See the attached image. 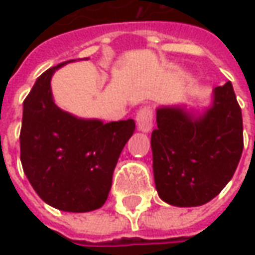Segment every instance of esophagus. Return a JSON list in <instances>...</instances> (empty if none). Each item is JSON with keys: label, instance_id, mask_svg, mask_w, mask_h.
Wrapping results in <instances>:
<instances>
[{"label": "esophagus", "instance_id": "obj_1", "mask_svg": "<svg viewBox=\"0 0 255 255\" xmlns=\"http://www.w3.org/2000/svg\"><path fill=\"white\" fill-rule=\"evenodd\" d=\"M136 123H137V129L140 132L149 133L152 130L153 112L149 106H144V108H142L137 112V115H136Z\"/></svg>", "mask_w": 255, "mask_h": 255}]
</instances>
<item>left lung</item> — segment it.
Wrapping results in <instances>:
<instances>
[{
  "instance_id": "1",
  "label": "left lung",
  "mask_w": 255,
  "mask_h": 255,
  "mask_svg": "<svg viewBox=\"0 0 255 255\" xmlns=\"http://www.w3.org/2000/svg\"><path fill=\"white\" fill-rule=\"evenodd\" d=\"M156 122L150 143L159 197L177 207L209 203L231 180L243 153V116L231 82L213 89L204 112L160 106Z\"/></svg>"
}]
</instances>
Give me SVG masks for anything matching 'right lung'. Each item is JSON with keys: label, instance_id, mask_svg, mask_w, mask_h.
<instances>
[{"label": "right lung", "instance_id": "1", "mask_svg": "<svg viewBox=\"0 0 255 255\" xmlns=\"http://www.w3.org/2000/svg\"><path fill=\"white\" fill-rule=\"evenodd\" d=\"M75 59L49 68L24 101L19 134L21 163L36 194L55 209L86 213L102 207L113 170L134 121L103 123L82 119L56 106L51 91L54 72Z\"/></svg>", "mask_w": 255, "mask_h": 255}]
</instances>
